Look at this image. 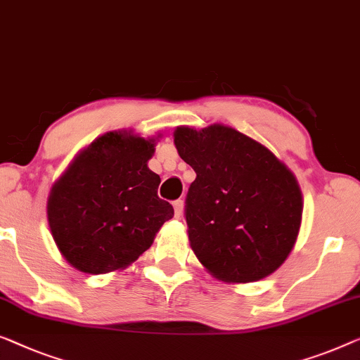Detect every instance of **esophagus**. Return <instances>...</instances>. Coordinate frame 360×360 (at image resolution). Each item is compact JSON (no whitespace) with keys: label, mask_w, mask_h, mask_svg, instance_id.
Masks as SVG:
<instances>
[{"label":"esophagus","mask_w":360,"mask_h":360,"mask_svg":"<svg viewBox=\"0 0 360 360\" xmlns=\"http://www.w3.org/2000/svg\"><path fill=\"white\" fill-rule=\"evenodd\" d=\"M174 210H175V217L176 219L181 217V214H184V201L181 200L174 201Z\"/></svg>","instance_id":"1"}]
</instances>
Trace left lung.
I'll return each mask as SVG.
<instances>
[{"label":"left lung","mask_w":360,"mask_h":360,"mask_svg":"<svg viewBox=\"0 0 360 360\" xmlns=\"http://www.w3.org/2000/svg\"><path fill=\"white\" fill-rule=\"evenodd\" d=\"M174 143L196 172L185 219L202 266L227 283H252L278 269L302 221L292 172L263 144L224 124L180 127Z\"/></svg>","instance_id":"8db88e82"}]
</instances>
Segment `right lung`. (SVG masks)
I'll return each mask as SVG.
<instances>
[{
    "label": "right lung",
    "instance_id": "obj_1",
    "mask_svg": "<svg viewBox=\"0 0 360 360\" xmlns=\"http://www.w3.org/2000/svg\"><path fill=\"white\" fill-rule=\"evenodd\" d=\"M154 139L107 133L77 155L49 198V224L71 266L91 274L128 266L174 217L148 167Z\"/></svg>",
    "mask_w": 360,
    "mask_h": 360
}]
</instances>
